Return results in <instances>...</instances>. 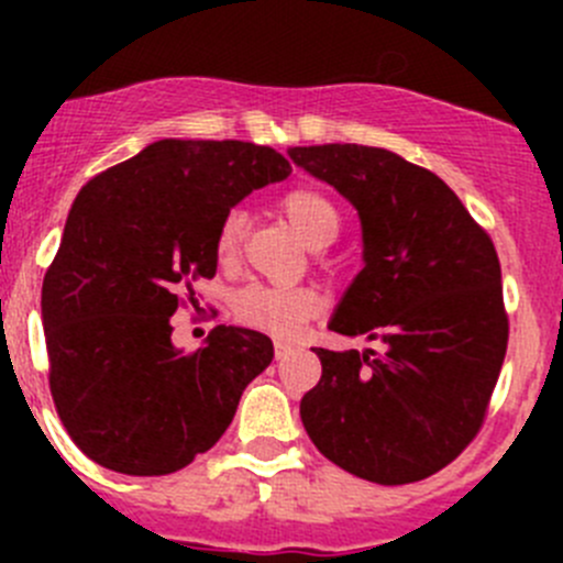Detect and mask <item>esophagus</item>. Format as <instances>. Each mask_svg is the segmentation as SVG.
<instances>
[{"mask_svg": "<svg viewBox=\"0 0 563 563\" xmlns=\"http://www.w3.org/2000/svg\"><path fill=\"white\" fill-rule=\"evenodd\" d=\"M294 351H297V345L294 343H286V340H277L275 343V354H277V360H286L288 354H294Z\"/></svg>", "mask_w": 563, "mask_h": 563, "instance_id": "esophagus-1", "label": "esophagus"}]
</instances>
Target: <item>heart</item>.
Here are the masks:
<instances>
[{
  "instance_id": "b5f03b06",
  "label": "heart",
  "mask_w": 563,
  "mask_h": 563,
  "mask_svg": "<svg viewBox=\"0 0 563 563\" xmlns=\"http://www.w3.org/2000/svg\"><path fill=\"white\" fill-rule=\"evenodd\" d=\"M280 209L310 247H329L340 236V225H343L340 209L318 187H294L280 198ZM245 223L247 220L242 209H229L220 218L218 231H214V253H218L220 264H234L236 261L242 236H245ZM318 310H321V297L310 288L253 283L234 297V316L245 327L261 329V332L275 334V338L297 334L305 321L318 316Z\"/></svg>"
}]
</instances>
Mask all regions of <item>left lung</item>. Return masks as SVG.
Returning <instances> with one entry per match:
<instances>
[{"label": "left lung", "mask_w": 563, "mask_h": 563, "mask_svg": "<svg viewBox=\"0 0 563 563\" xmlns=\"http://www.w3.org/2000/svg\"><path fill=\"white\" fill-rule=\"evenodd\" d=\"M291 161L356 207L365 269L329 329L367 351L316 349L302 422L323 457L376 485L450 465L482 430L509 316L490 234L444 179L382 146H294Z\"/></svg>", "instance_id": "8db88e82"}]
</instances>
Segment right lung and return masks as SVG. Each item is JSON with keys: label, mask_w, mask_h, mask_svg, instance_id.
<instances>
[{"label": "right lung", "mask_w": 563, "mask_h": 563, "mask_svg": "<svg viewBox=\"0 0 563 563\" xmlns=\"http://www.w3.org/2000/svg\"><path fill=\"white\" fill-rule=\"evenodd\" d=\"M291 163L247 141L163 139L81 187L43 277L48 387L78 450L163 476L212 450L275 356L255 329L214 327L174 349L172 316L218 272L220 218Z\"/></svg>", "instance_id": "add662e5"}]
</instances>
